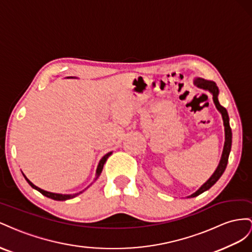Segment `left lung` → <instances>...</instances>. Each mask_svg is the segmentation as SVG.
Here are the masks:
<instances>
[{"label":"left lung","instance_id":"8db88e82","mask_svg":"<svg viewBox=\"0 0 252 252\" xmlns=\"http://www.w3.org/2000/svg\"><path fill=\"white\" fill-rule=\"evenodd\" d=\"M193 83H194V85L196 86V88L209 92L210 94L212 95L214 105H215V107H217V110L220 113L221 118H222V124H224L225 142H224V148H222V152H221V156H220V162H219V166H218L217 169H215L214 173L211 175V177L208 179V181L202 187H200V188L196 192H194L193 194H191V195H189L188 198L189 197H195V196L199 195V194H202L203 192L209 190L211 187L219 181L220 177L222 175L224 171L226 170L229 154H230V151H231V145H232V132H231V127H230V125H229L228 112H227L225 107H222L220 104V101H219L220 91H219V88L217 86V83L211 81V80H206V79L199 78V77L194 79Z\"/></svg>","mask_w":252,"mask_h":252}]
</instances>
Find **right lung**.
<instances>
[{
    "mask_svg": "<svg viewBox=\"0 0 252 252\" xmlns=\"http://www.w3.org/2000/svg\"><path fill=\"white\" fill-rule=\"evenodd\" d=\"M73 78V77H71ZM112 153L113 152H109L107 154H105L101 159H100V161H99V163H98V167H97V170H96V175H95V179H94V182H96L97 179H98V177L100 176V174H101V172H102V169H103V166H104V163H105V161H106V159L107 158H109L111 155H112ZM23 174V176L25 177V179H26V182L30 184L33 189H35L37 191H39L40 193H42L43 195L44 196H46V197H48V198H52V199H55V200H66V199H70V198H74V197H76L77 195H79V194H81L82 192H84L86 189L89 188V187L94 183L93 182L88 188L86 189H84V190H82V191H80V192H78V193H75V194H60V193H54V192H48V191H45V190H43V189H41V188H39V187H37L35 185H33L30 179H28L25 175H24V173H22Z\"/></svg>",
    "mask_w": 252,
    "mask_h": 252,
    "instance_id": "1",
    "label": "right lung"
}]
</instances>
